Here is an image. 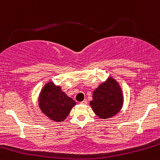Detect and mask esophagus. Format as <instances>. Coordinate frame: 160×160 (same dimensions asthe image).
<instances>
[{
  "label": "esophagus",
  "instance_id": "obj_1",
  "mask_svg": "<svg viewBox=\"0 0 160 160\" xmlns=\"http://www.w3.org/2000/svg\"><path fill=\"white\" fill-rule=\"evenodd\" d=\"M87 102H88V101H87V99H84L83 101L81 102V104H83V105H86Z\"/></svg>",
  "mask_w": 160,
  "mask_h": 160
}]
</instances>
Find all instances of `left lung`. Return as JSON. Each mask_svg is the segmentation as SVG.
Returning <instances> with one entry per match:
<instances>
[{"instance_id":"8db88e82","label":"left lung","mask_w":160,"mask_h":160,"mask_svg":"<svg viewBox=\"0 0 160 160\" xmlns=\"http://www.w3.org/2000/svg\"><path fill=\"white\" fill-rule=\"evenodd\" d=\"M123 105V95L119 84L108 77L92 94L90 102L92 110L100 118L106 119L116 116Z\"/></svg>"}]
</instances>
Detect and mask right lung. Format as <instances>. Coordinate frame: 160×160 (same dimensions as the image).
<instances>
[{"mask_svg":"<svg viewBox=\"0 0 160 160\" xmlns=\"http://www.w3.org/2000/svg\"><path fill=\"white\" fill-rule=\"evenodd\" d=\"M75 104L72 98L62 91L60 86H57L52 82H48L39 95V108L54 122H63Z\"/></svg>","mask_w":160,"mask_h":160,"instance_id":"right-lung-1","label":"right lung"}]
</instances>
